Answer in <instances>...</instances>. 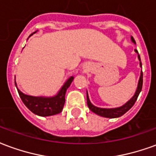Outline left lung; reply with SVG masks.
<instances>
[{
    "label": "left lung",
    "mask_w": 156,
    "mask_h": 156,
    "mask_svg": "<svg viewBox=\"0 0 156 156\" xmlns=\"http://www.w3.org/2000/svg\"><path fill=\"white\" fill-rule=\"evenodd\" d=\"M132 39V41L133 42H135L134 39L133 37H131ZM138 53L137 50H134ZM138 58L139 60L140 61V55L138 53ZM140 67L142 68V64H141V62H140ZM142 85H143V73L141 71L140 73V80H139V83H138V87L137 89H136V92L135 94L133 96V98H131L129 102H127L126 104L123 106H121L119 108H98V107H96L94 105L92 104L90 100H89V98H88V93H87V104H88V108H90V110L92 112H94L95 114L97 115H100V116H103V117H106V118H118L120 117L123 115H124L125 113L127 111H129L132 107L133 105H134V103L136 102L138 98V96L140 94V93L141 89H142Z\"/></svg>",
    "instance_id": "8db88e82"
}]
</instances>
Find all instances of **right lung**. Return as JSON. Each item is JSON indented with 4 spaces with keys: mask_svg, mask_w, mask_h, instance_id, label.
<instances>
[{
    "mask_svg": "<svg viewBox=\"0 0 156 156\" xmlns=\"http://www.w3.org/2000/svg\"><path fill=\"white\" fill-rule=\"evenodd\" d=\"M73 80V77L68 78V81L65 83V84L62 86V88L58 94L51 98L32 97V96L24 94L19 89H17V91L24 105L33 114L39 116H51V115L59 114L62 110L63 105L65 104V94ZM15 84L16 87V80Z\"/></svg>",
    "mask_w": 156,
    "mask_h": 156,
    "instance_id": "right-lung-1",
    "label": "right lung"
}]
</instances>
